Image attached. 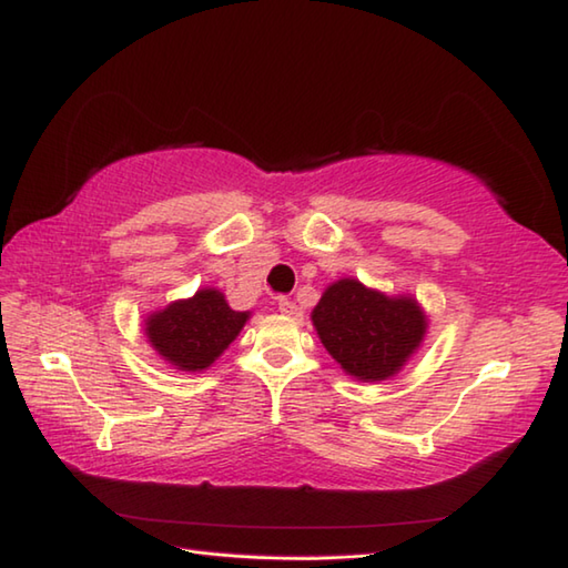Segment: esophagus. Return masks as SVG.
<instances>
[{"instance_id": "1", "label": "esophagus", "mask_w": 568, "mask_h": 568, "mask_svg": "<svg viewBox=\"0 0 568 568\" xmlns=\"http://www.w3.org/2000/svg\"><path fill=\"white\" fill-rule=\"evenodd\" d=\"M277 311H281L283 315H295L297 305L291 301V297H277Z\"/></svg>"}]
</instances>
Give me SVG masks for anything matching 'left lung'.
<instances>
[{"label":"left lung","mask_w":568,"mask_h":568,"mask_svg":"<svg viewBox=\"0 0 568 568\" xmlns=\"http://www.w3.org/2000/svg\"><path fill=\"white\" fill-rule=\"evenodd\" d=\"M311 320L320 343L359 383L395 377L425 343L429 327L417 297L387 295L357 277L327 285Z\"/></svg>","instance_id":"left-lung-1"}]
</instances>
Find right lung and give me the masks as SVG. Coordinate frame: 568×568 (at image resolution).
Returning <instances> with one entry per match:
<instances>
[{
    "instance_id": "right-lung-1",
    "label": "right lung",
    "mask_w": 568,
    "mask_h": 568,
    "mask_svg": "<svg viewBox=\"0 0 568 568\" xmlns=\"http://www.w3.org/2000/svg\"><path fill=\"white\" fill-rule=\"evenodd\" d=\"M251 313L233 311L219 287H201L143 320V335L163 363L181 373H203L233 343Z\"/></svg>"
}]
</instances>
